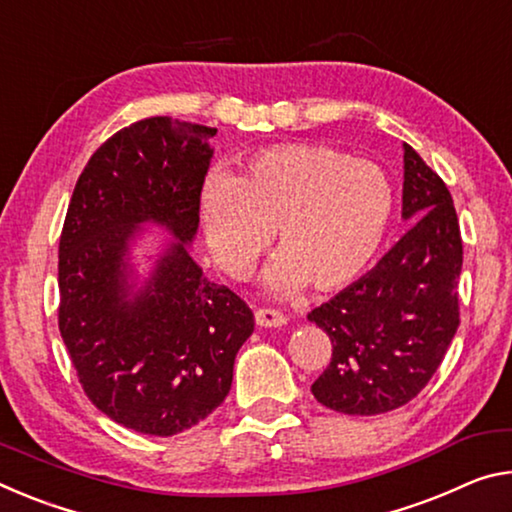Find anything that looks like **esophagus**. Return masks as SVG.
Wrapping results in <instances>:
<instances>
[{
	"instance_id": "esophagus-1",
	"label": "esophagus",
	"mask_w": 512,
	"mask_h": 512,
	"mask_svg": "<svg viewBox=\"0 0 512 512\" xmlns=\"http://www.w3.org/2000/svg\"><path fill=\"white\" fill-rule=\"evenodd\" d=\"M255 321L257 326H264V328H278V326H285L287 323V316L273 310V307H257L255 310Z\"/></svg>"
}]
</instances>
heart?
I'll list each match as a JSON object with an SVG mask.
<instances>
[{
  "label": "heart",
  "mask_w": 512,
  "mask_h": 512,
  "mask_svg": "<svg viewBox=\"0 0 512 512\" xmlns=\"http://www.w3.org/2000/svg\"><path fill=\"white\" fill-rule=\"evenodd\" d=\"M394 214L385 170L319 143L273 145L253 154L237 180L212 175L200 221L212 255L246 278L275 232L269 282L296 291H337L360 278L383 246Z\"/></svg>",
  "instance_id": "obj_1"
}]
</instances>
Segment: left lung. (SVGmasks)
<instances>
[{"instance_id": "obj_1", "label": "left lung", "mask_w": 512, "mask_h": 512, "mask_svg": "<svg viewBox=\"0 0 512 512\" xmlns=\"http://www.w3.org/2000/svg\"><path fill=\"white\" fill-rule=\"evenodd\" d=\"M403 218L412 221L378 266L307 314L328 332L330 364L312 394L342 415L410 403L440 367L460 326L462 239L440 175L403 145Z\"/></svg>"}]
</instances>
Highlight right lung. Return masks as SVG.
<instances>
[{"label":"right lung","mask_w":512,"mask_h":512,"mask_svg":"<svg viewBox=\"0 0 512 512\" xmlns=\"http://www.w3.org/2000/svg\"><path fill=\"white\" fill-rule=\"evenodd\" d=\"M214 134L164 116L123 127L81 170L63 223V344L95 408L136 433L170 437L212 415L255 328L246 300L209 282L186 250ZM143 220L166 224L178 241L149 289L125 301L122 255Z\"/></svg>","instance_id":"obj_1"}]
</instances>
